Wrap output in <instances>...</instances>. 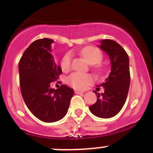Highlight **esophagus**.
Returning a JSON list of instances; mask_svg holds the SVG:
<instances>
[{
  "label": "esophagus",
  "instance_id": "34e87169",
  "mask_svg": "<svg viewBox=\"0 0 153 153\" xmlns=\"http://www.w3.org/2000/svg\"><path fill=\"white\" fill-rule=\"evenodd\" d=\"M74 92H75V93H76V94H79V93H84V91H82V90H74Z\"/></svg>",
  "mask_w": 153,
  "mask_h": 153
}]
</instances>
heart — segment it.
<instances>
[{
	"instance_id": "1",
	"label": "heart",
	"mask_w": 153,
	"mask_h": 153,
	"mask_svg": "<svg viewBox=\"0 0 153 153\" xmlns=\"http://www.w3.org/2000/svg\"><path fill=\"white\" fill-rule=\"evenodd\" d=\"M81 55L90 64H97L102 60V54L99 50L93 47H87L81 51ZM72 56L70 53H67L63 57L60 63L63 72H68L71 69ZM93 76L88 74L73 73L67 77V82L74 88L83 90L93 83Z\"/></svg>"
}]
</instances>
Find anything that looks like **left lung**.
<instances>
[{"instance_id": "left-lung-1", "label": "left lung", "mask_w": 153, "mask_h": 153, "mask_svg": "<svg viewBox=\"0 0 153 153\" xmlns=\"http://www.w3.org/2000/svg\"><path fill=\"white\" fill-rule=\"evenodd\" d=\"M100 42L99 47L110 59L111 72L105 82L99 86L103 87L104 92L97 93V102L90 106V110L96 117L107 119L116 116L126 100L130 83L129 61L127 53L118 43L112 40Z\"/></svg>"}]
</instances>
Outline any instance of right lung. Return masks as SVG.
<instances>
[{
	"instance_id": "add662e5",
	"label": "right lung",
	"mask_w": 153,
	"mask_h": 153,
	"mask_svg": "<svg viewBox=\"0 0 153 153\" xmlns=\"http://www.w3.org/2000/svg\"><path fill=\"white\" fill-rule=\"evenodd\" d=\"M52 43L49 38L33 41L24 51L18 66L24 102L36 118L46 123L63 118L74 95V90L66 85L56 90L51 87L62 74L51 54Z\"/></svg>"
}]
</instances>
